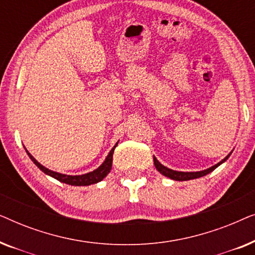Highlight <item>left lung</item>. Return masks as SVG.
I'll return each instance as SVG.
<instances>
[{
  "instance_id": "obj_1",
  "label": "left lung",
  "mask_w": 255,
  "mask_h": 255,
  "mask_svg": "<svg viewBox=\"0 0 255 255\" xmlns=\"http://www.w3.org/2000/svg\"><path fill=\"white\" fill-rule=\"evenodd\" d=\"M231 154V153H230ZM230 154L226 156L225 159H223L221 162H218L217 165L210 167V168L205 169V170H201V172H176V170H173V169H169L165 167L163 165H161L158 160H156L155 156H153V160H154V165H155V168L159 170L160 173L162 174V175H165L167 177H169V179H173L175 181H187V180H193V179H197V177H201V176H204L207 175V174L211 173L212 170L217 168L219 165H222L223 162L226 161L228 158L230 156Z\"/></svg>"
}]
</instances>
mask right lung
<instances>
[{"label": "right lung", "mask_w": 255, "mask_h": 255, "mask_svg": "<svg viewBox=\"0 0 255 255\" xmlns=\"http://www.w3.org/2000/svg\"><path fill=\"white\" fill-rule=\"evenodd\" d=\"M116 146H117V144L115 145V147H116ZM115 147L111 149L110 153L107 156L106 161H104L102 165L99 167V168L93 170V172H90V173L83 174V175H74V176L65 175V174H60V173L53 172V170L45 168V167L43 165H40V163L38 162L29 152L26 151V153H27V155L30 156V159L34 162V165L38 167V168H39L40 170H43V172L45 174H47V175H50L52 177H54V179H57L58 181H60V182L71 184V186H89V184H94V183L100 182V181H102L104 177L108 175V173L110 172L111 166H113V154H114Z\"/></svg>", "instance_id": "obj_1"}]
</instances>
